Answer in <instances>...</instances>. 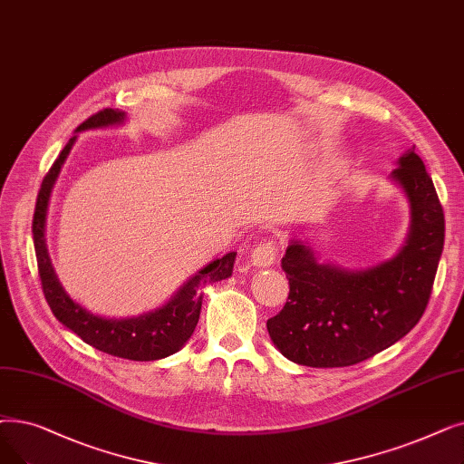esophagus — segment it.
Here are the masks:
<instances>
[{
    "label": "esophagus",
    "instance_id": "obj_1",
    "mask_svg": "<svg viewBox=\"0 0 464 464\" xmlns=\"http://www.w3.org/2000/svg\"><path fill=\"white\" fill-rule=\"evenodd\" d=\"M276 259V248L273 240L264 245H257L252 252H250V264L257 269H266L271 267Z\"/></svg>",
    "mask_w": 464,
    "mask_h": 464
}]
</instances>
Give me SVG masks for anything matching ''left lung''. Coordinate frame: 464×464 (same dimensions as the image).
<instances>
[{"label": "left lung", "instance_id": "8db88e82", "mask_svg": "<svg viewBox=\"0 0 464 464\" xmlns=\"http://www.w3.org/2000/svg\"><path fill=\"white\" fill-rule=\"evenodd\" d=\"M410 203L406 243L392 257L364 269L318 261L294 237L282 257L290 294L267 320L275 347L309 368H343L394 345L422 316L444 250L446 221L425 163L408 150L391 172Z\"/></svg>", "mask_w": 464, "mask_h": 464}]
</instances>
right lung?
<instances>
[{"instance_id":"1","label":"right lung","mask_w":464,"mask_h":464,"mask_svg":"<svg viewBox=\"0 0 464 464\" xmlns=\"http://www.w3.org/2000/svg\"><path fill=\"white\" fill-rule=\"evenodd\" d=\"M127 121V113L119 110H104L96 115L89 117L85 123L75 129V134L85 130H98V129H110L119 127ZM77 136H72L70 142L60 151L58 159L53 163L51 170L44 178L42 189L37 195L34 221H32V233H34V246L37 257V269L39 278H42V286L47 304L56 316L60 324H64L75 335L82 337L87 345L119 356L127 360L138 362H150L167 358L182 349L198 322L200 307H203V288L212 282L229 278L235 266L237 252H229L224 257L210 261L193 276H189L184 286H179L178 292L167 301L165 305L151 309L148 313L125 316V318H108L100 316L85 307H82L73 301L66 290L60 285V280L54 273L51 264L47 240H45V221H47V208L53 188L56 184V178L63 170L66 159L75 144Z\"/></svg>"}]
</instances>
